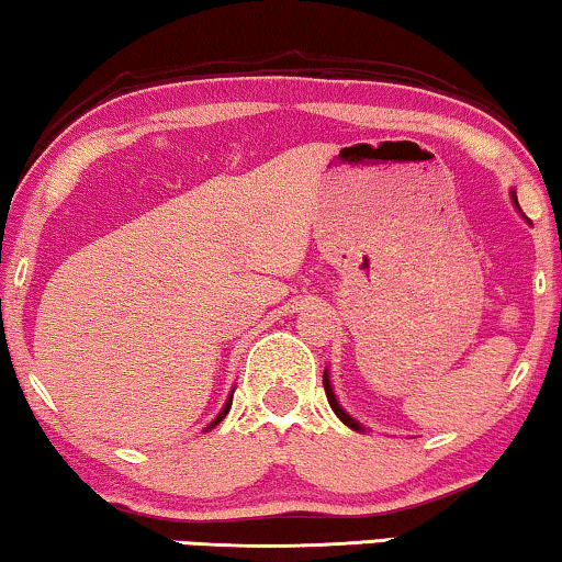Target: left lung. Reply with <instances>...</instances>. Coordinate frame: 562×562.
I'll return each mask as SVG.
<instances>
[{
	"mask_svg": "<svg viewBox=\"0 0 562 562\" xmlns=\"http://www.w3.org/2000/svg\"><path fill=\"white\" fill-rule=\"evenodd\" d=\"M515 201H517V199H515ZM323 386H326V397H328V405H330V407H334V413H336L338 417H341V420H344L346 425H349V428H351V430H361V425H359L357 420H353V417H349V415H346V413H344V409H341V405H338V402H336V394H334V390H330L328 374H323Z\"/></svg>",
	"mask_w": 562,
	"mask_h": 562,
	"instance_id": "obj_1",
	"label": "left lung"
}]
</instances>
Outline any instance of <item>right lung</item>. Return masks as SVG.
Instances as JSON below:
<instances>
[{
  "label": "right lung",
  "instance_id": "obj_1",
  "mask_svg": "<svg viewBox=\"0 0 562 562\" xmlns=\"http://www.w3.org/2000/svg\"><path fill=\"white\" fill-rule=\"evenodd\" d=\"M228 407H232V400H228V402H226V405H224V409H221V413H218V417H216V420H213V423L209 425V430L213 428V425H218L221 420H224V417H226V413H228Z\"/></svg>",
  "mask_w": 562,
  "mask_h": 562
}]
</instances>
